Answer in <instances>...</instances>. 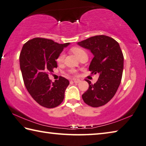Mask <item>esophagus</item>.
I'll return each instance as SVG.
<instances>
[{"instance_id": "1", "label": "esophagus", "mask_w": 146, "mask_h": 146, "mask_svg": "<svg viewBox=\"0 0 146 146\" xmlns=\"http://www.w3.org/2000/svg\"><path fill=\"white\" fill-rule=\"evenodd\" d=\"M73 81H74V82H75V83H78V82H79L81 81L80 79H76V78H74V79H73Z\"/></svg>"}]
</instances>
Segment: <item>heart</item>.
I'll return each mask as SVG.
<instances>
[{
  "mask_svg": "<svg viewBox=\"0 0 146 146\" xmlns=\"http://www.w3.org/2000/svg\"><path fill=\"white\" fill-rule=\"evenodd\" d=\"M71 51H72L73 53L75 54L77 56H78V58L80 56H81L82 55H83V54H86V51H85L84 49L79 48V47H74L71 49ZM64 58H65V53H64V52H62V53L60 54L58 57V58L56 60L57 62L58 63L62 62L63 61H64Z\"/></svg>",
  "mask_w": 146,
  "mask_h": 146,
  "instance_id": "heart-1",
  "label": "heart"
}]
</instances>
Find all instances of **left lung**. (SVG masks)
<instances>
[{"label": "left lung", "instance_id": "8db88e82", "mask_svg": "<svg viewBox=\"0 0 146 146\" xmlns=\"http://www.w3.org/2000/svg\"><path fill=\"white\" fill-rule=\"evenodd\" d=\"M78 44L93 53L89 70L92 74H99L94 84L86 80L89 88L82 98L91 107L102 106L114 97L121 83L124 63L121 49L116 40L104 35L90 37Z\"/></svg>", "mask_w": 146, "mask_h": 146}]
</instances>
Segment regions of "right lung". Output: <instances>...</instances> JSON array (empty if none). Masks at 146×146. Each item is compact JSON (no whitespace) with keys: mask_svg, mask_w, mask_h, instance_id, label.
Wrapping results in <instances>:
<instances>
[{"mask_svg":"<svg viewBox=\"0 0 146 146\" xmlns=\"http://www.w3.org/2000/svg\"><path fill=\"white\" fill-rule=\"evenodd\" d=\"M69 44H58L51 39L37 37L27 41L22 48L20 65L25 86L41 106L54 108L64 100L69 81L61 76L52 82L48 74L57 67L56 60Z\"/></svg>","mask_w":146,"mask_h":146,"instance_id":"obj_1","label":"right lung"}]
</instances>
